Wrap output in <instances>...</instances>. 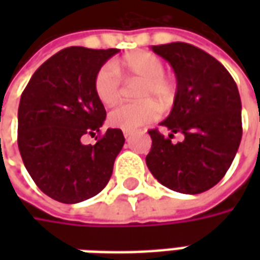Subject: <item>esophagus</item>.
<instances>
[{
	"label": "esophagus",
	"mask_w": 260,
	"mask_h": 260,
	"mask_svg": "<svg viewBox=\"0 0 260 260\" xmlns=\"http://www.w3.org/2000/svg\"><path fill=\"white\" fill-rule=\"evenodd\" d=\"M122 132H124V136H125V138H129V136L132 135V131L124 129V131H122Z\"/></svg>",
	"instance_id": "1"
}]
</instances>
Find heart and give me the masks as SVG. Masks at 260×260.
Here are the masks:
<instances>
[{"label": "heart", "instance_id": "1", "mask_svg": "<svg viewBox=\"0 0 260 260\" xmlns=\"http://www.w3.org/2000/svg\"><path fill=\"white\" fill-rule=\"evenodd\" d=\"M121 68L129 76L143 82L138 89L139 100L156 99L161 104H167L173 100L175 94L174 83L164 75L166 67L163 59L154 53L135 51L121 61ZM94 91L99 100L106 106H111L118 100L121 79L113 64L103 65L99 69L94 79ZM156 115L157 108L152 102L122 103L111 110L108 121L115 128L132 131L153 121Z\"/></svg>", "mask_w": 260, "mask_h": 260}]
</instances>
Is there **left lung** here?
<instances>
[{
  "label": "left lung",
  "mask_w": 260,
  "mask_h": 260,
  "mask_svg": "<svg viewBox=\"0 0 260 260\" xmlns=\"http://www.w3.org/2000/svg\"><path fill=\"white\" fill-rule=\"evenodd\" d=\"M169 61L177 78L173 110L160 125L169 138L150 129L146 164L153 177L181 193H202L223 178L234 160L241 136V99L229 71L210 54L188 43L152 46ZM177 132L184 135L171 142Z\"/></svg>",
  "instance_id": "left-lung-1"
}]
</instances>
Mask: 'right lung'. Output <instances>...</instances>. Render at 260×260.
Segmentation results:
<instances>
[{
    "label": "right lung",
    "instance_id": "add662e5",
    "mask_svg": "<svg viewBox=\"0 0 260 260\" xmlns=\"http://www.w3.org/2000/svg\"><path fill=\"white\" fill-rule=\"evenodd\" d=\"M118 51L64 48L37 69L20 96V156L36 185L55 201L78 203L93 198L113 174L125 142L122 131L110 128L94 145H83L80 138L100 132L106 110L94 79Z\"/></svg>",
    "mask_w": 260,
    "mask_h": 260
}]
</instances>
